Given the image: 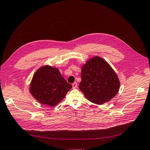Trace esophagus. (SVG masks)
<instances>
[{
  "label": "esophagus",
  "instance_id": "obj_1",
  "mask_svg": "<svg viewBox=\"0 0 150 150\" xmlns=\"http://www.w3.org/2000/svg\"><path fill=\"white\" fill-rule=\"evenodd\" d=\"M72 87H73V88H76L77 87V83L74 82V83L72 84Z\"/></svg>",
  "mask_w": 150,
  "mask_h": 150
}]
</instances>
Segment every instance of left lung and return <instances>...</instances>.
<instances>
[{"instance_id":"8db88e82","label":"left lung","mask_w":150,"mask_h":150,"mask_svg":"<svg viewBox=\"0 0 150 150\" xmlns=\"http://www.w3.org/2000/svg\"><path fill=\"white\" fill-rule=\"evenodd\" d=\"M79 89L90 101L103 104L119 91L120 81L108 63L100 57L90 59L81 69Z\"/></svg>"}]
</instances>
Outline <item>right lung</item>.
<instances>
[{
	"label": "right lung",
	"instance_id": "add662e5",
	"mask_svg": "<svg viewBox=\"0 0 150 150\" xmlns=\"http://www.w3.org/2000/svg\"><path fill=\"white\" fill-rule=\"evenodd\" d=\"M71 87L57 69L46 65L33 75L30 91L40 103L54 106L62 100Z\"/></svg>",
	"mask_w": 150,
	"mask_h": 150
}]
</instances>
